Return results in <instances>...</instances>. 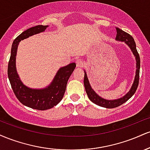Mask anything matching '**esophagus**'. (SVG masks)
Segmentation results:
<instances>
[{"label": "esophagus", "mask_w": 150, "mask_h": 150, "mask_svg": "<svg viewBox=\"0 0 150 150\" xmlns=\"http://www.w3.org/2000/svg\"><path fill=\"white\" fill-rule=\"evenodd\" d=\"M75 63H76V67L77 68H82V66H83V61H82V60L80 59H78V60H76V61H75Z\"/></svg>", "instance_id": "34e87169"}]
</instances>
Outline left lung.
I'll use <instances>...</instances> for the list:
<instances>
[{"instance_id": "left-lung-1", "label": "left lung", "mask_w": 150, "mask_h": 150, "mask_svg": "<svg viewBox=\"0 0 150 150\" xmlns=\"http://www.w3.org/2000/svg\"><path fill=\"white\" fill-rule=\"evenodd\" d=\"M116 40L118 42H125V44H126L127 45L129 46L130 50H131L132 53H133L134 56L135 58L136 61V71H135V78H134L133 83L130 87V90L128 93L125 94L123 97L119 98V99H112V100H109V99H106L102 98L99 94H97L95 92V91L91 87L90 84H89L88 77H87V73H86L85 70H84L85 72V77H84V85H85V91L87 92V96H88L89 99H90V101H92L93 103H94L95 104L98 105V106H100L101 107L107 108H116L117 106H119L120 105L124 104L125 102H126L130 98L135 94L136 92V89L137 88V86H138L139 83V75H140V56H139L138 53H137V49H136V44L134 39L132 38V36H130V34L126 33V32L123 31L120 29L116 27Z\"/></svg>"}]
</instances>
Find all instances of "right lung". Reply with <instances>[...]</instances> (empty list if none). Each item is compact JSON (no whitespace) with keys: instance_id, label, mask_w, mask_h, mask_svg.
Wrapping results in <instances>:
<instances>
[{"instance_id":"obj_1","label":"right lung","mask_w":150,"mask_h":150,"mask_svg":"<svg viewBox=\"0 0 150 150\" xmlns=\"http://www.w3.org/2000/svg\"><path fill=\"white\" fill-rule=\"evenodd\" d=\"M48 27V25H37L20 34L13 43L8 67V78L18 100L26 106L42 111L54 107L62 100L68 79L76 67L75 63H72L59 68L52 82L44 88L33 89L24 85L16 68V56L19 44L21 40L44 32Z\"/></svg>"}]
</instances>
